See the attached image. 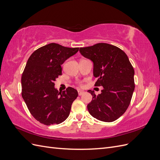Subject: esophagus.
Here are the masks:
<instances>
[{
  "label": "esophagus",
  "instance_id": "1",
  "mask_svg": "<svg viewBox=\"0 0 160 160\" xmlns=\"http://www.w3.org/2000/svg\"><path fill=\"white\" fill-rule=\"evenodd\" d=\"M84 93H85V91H80V90L78 91V94H79V95H83Z\"/></svg>",
  "mask_w": 160,
  "mask_h": 160
}]
</instances>
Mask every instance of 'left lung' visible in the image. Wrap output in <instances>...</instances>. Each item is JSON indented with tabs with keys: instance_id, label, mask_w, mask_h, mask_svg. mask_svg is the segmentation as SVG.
<instances>
[{
	"instance_id": "left-lung-1",
	"label": "left lung",
	"mask_w": 160,
	"mask_h": 160,
	"mask_svg": "<svg viewBox=\"0 0 160 160\" xmlns=\"http://www.w3.org/2000/svg\"><path fill=\"white\" fill-rule=\"evenodd\" d=\"M79 51L93 62V75L98 78L95 86L103 88L98 95L94 91H88L93 96L88 105L89 112L102 122H114L131 102L135 89L133 67L124 51L108 43L81 47Z\"/></svg>"
}]
</instances>
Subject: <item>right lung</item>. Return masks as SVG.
Segmentation results:
<instances>
[{
  "instance_id": "1",
  "label": "right lung",
  "mask_w": 160,
  "mask_h": 160,
  "mask_svg": "<svg viewBox=\"0 0 160 160\" xmlns=\"http://www.w3.org/2000/svg\"><path fill=\"white\" fill-rule=\"evenodd\" d=\"M79 48L50 43L34 51L28 58L21 77L22 97L34 118L50 125L59 124L69 117L78 92L69 87L59 92L55 88L61 65L74 55Z\"/></svg>"
}]
</instances>
